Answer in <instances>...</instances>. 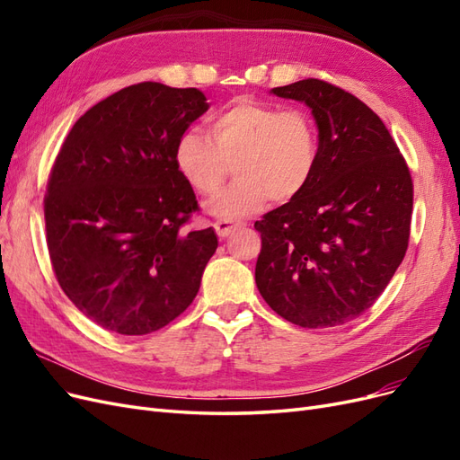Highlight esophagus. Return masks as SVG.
Wrapping results in <instances>:
<instances>
[{"instance_id": "obj_1", "label": "esophagus", "mask_w": 460, "mask_h": 460, "mask_svg": "<svg viewBox=\"0 0 460 460\" xmlns=\"http://www.w3.org/2000/svg\"><path fill=\"white\" fill-rule=\"evenodd\" d=\"M242 228L240 222H232V220H217L215 222V230L218 234V238H228V235H232L235 230Z\"/></svg>"}]
</instances>
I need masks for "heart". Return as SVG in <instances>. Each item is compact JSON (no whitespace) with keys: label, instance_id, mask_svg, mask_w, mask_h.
Masks as SVG:
<instances>
[{"label":"heart","instance_id":"b5f03b06","mask_svg":"<svg viewBox=\"0 0 460 460\" xmlns=\"http://www.w3.org/2000/svg\"><path fill=\"white\" fill-rule=\"evenodd\" d=\"M178 172L201 196H215L235 163L238 180L207 205L215 217L255 213L272 198L289 201L309 186L318 163L314 120L242 97L211 122V137L186 130L174 147Z\"/></svg>","mask_w":460,"mask_h":460}]
</instances>
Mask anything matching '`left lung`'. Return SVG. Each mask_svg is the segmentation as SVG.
<instances>
[{
    "label": "left lung",
    "mask_w": 460,
    "mask_h": 460,
    "mask_svg": "<svg viewBox=\"0 0 460 460\" xmlns=\"http://www.w3.org/2000/svg\"><path fill=\"white\" fill-rule=\"evenodd\" d=\"M270 93L311 109L318 163L297 198L255 222V282L289 323L340 326L372 307L405 257L409 166L382 119L353 93L316 78Z\"/></svg>",
    "instance_id": "obj_1"
}]
</instances>
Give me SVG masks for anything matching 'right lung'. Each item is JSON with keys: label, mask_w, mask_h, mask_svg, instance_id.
<instances>
[{"label": "right lung", "mask_w": 460, "mask_h": 460, "mask_svg": "<svg viewBox=\"0 0 460 460\" xmlns=\"http://www.w3.org/2000/svg\"><path fill=\"white\" fill-rule=\"evenodd\" d=\"M208 109L198 88L140 82L88 109L55 159L44 199L48 249L65 296L122 336L161 330L196 299L218 247L174 147Z\"/></svg>", "instance_id": "right-lung-1"}]
</instances>
